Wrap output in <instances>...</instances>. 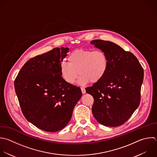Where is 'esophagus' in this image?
I'll use <instances>...</instances> for the list:
<instances>
[{"mask_svg":"<svg viewBox=\"0 0 157 157\" xmlns=\"http://www.w3.org/2000/svg\"><path fill=\"white\" fill-rule=\"evenodd\" d=\"M81 90H82V92L83 94H85L86 93V90H85V89L84 88L82 87L81 88Z\"/></svg>","mask_w":157,"mask_h":157,"instance_id":"obj_1","label":"esophagus"}]
</instances>
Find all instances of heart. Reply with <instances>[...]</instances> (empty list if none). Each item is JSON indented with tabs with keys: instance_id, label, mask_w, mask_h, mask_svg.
<instances>
[{
	"instance_id": "1",
	"label": "heart",
	"mask_w": 157,
	"mask_h": 157,
	"mask_svg": "<svg viewBox=\"0 0 157 157\" xmlns=\"http://www.w3.org/2000/svg\"><path fill=\"white\" fill-rule=\"evenodd\" d=\"M67 59L69 63H61L60 73L69 84L74 83L78 73L80 84L84 85L90 81L97 83L105 77L109 69L107 55L101 50L77 49L69 54Z\"/></svg>"
}]
</instances>
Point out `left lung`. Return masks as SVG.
Wrapping results in <instances>:
<instances>
[{
  "mask_svg": "<svg viewBox=\"0 0 157 157\" xmlns=\"http://www.w3.org/2000/svg\"><path fill=\"white\" fill-rule=\"evenodd\" d=\"M107 55V73L99 82L85 88L94 99L92 113L101 124L110 127L124 123L138 107L144 69L130 52L109 41L91 42Z\"/></svg>",
  "mask_w": 157,
  "mask_h": 157,
  "instance_id": "8db88e82",
  "label": "left lung"
}]
</instances>
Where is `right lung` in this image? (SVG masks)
<instances>
[{"label":"right lung","mask_w":157,"mask_h":157,"mask_svg":"<svg viewBox=\"0 0 157 157\" xmlns=\"http://www.w3.org/2000/svg\"><path fill=\"white\" fill-rule=\"evenodd\" d=\"M68 51L55 48L29 59L15 80L23 114L47 132L59 131L67 124L82 95L80 88L67 83L60 73V64Z\"/></svg>","instance_id":"add662e5"}]
</instances>
